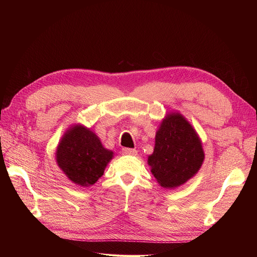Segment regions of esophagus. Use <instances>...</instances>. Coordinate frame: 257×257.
I'll return each mask as SVG.
<instances>
[{
  "label": "esophagus",
  "mask_w": 257,
  "mask_h": 257,
  "mask_svg": "<svg viewBox=\"0 0 257 257\" xmlns=\"http://www.w3.org/2000/svg\"><path fill=\"white\" fill-rule=\"evenodd\" d=\"M122 153L125 155H136L137 150L136 149H131V148H123Z\"/></svg>",
  "instance_id": "34e87169"
}]
</instances>
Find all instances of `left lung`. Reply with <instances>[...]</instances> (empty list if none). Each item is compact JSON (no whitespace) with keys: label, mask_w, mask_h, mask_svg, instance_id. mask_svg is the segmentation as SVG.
<instances>
[{"label":"left lung","mask_w":257,"mask_h":257,"mask_svg":"<svg viewBox=\"0 0 257 257\" xmlns=\"http://www.w3.org/2000/svg\"><path fill=\"white\" fill-rule=\"evenodd\" d=\"M205 152L192 124L178 111L168 112L155 133L153 153L148 165L158 183L176 189L195 176L203 165Z\"/></svg>","instance_id":"1"}]
</instances>
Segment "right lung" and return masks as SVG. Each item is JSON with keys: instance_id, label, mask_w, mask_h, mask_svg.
Wrapping results in <instances>:
<instances>
[{"instance_id": "add662e5", "label": "right lung", "mask_w": 257, "mask_h": 257, "mask_svg": "<svg viewBox=\"0 0 257 257\" xmlns=\"http://www.w3.org/2000/svg\"><path fill=\"white\" fill-rule=\"evenodd\" d=\"M112 158L113 151L106 149L94 132L79 123L66 130L56 151L60 169L82 188L94 184Z\"/></svg>"}]
</instances>
